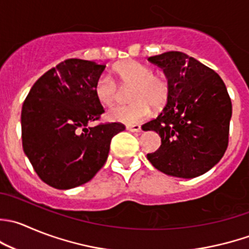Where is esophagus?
Wrapping results in <instances>:
<instances>
[{
    "mask_svg": "<svg viewBox=\"0 0 249 249\" xmlns=\"http://www.w3.org/2000/svg\"><path fill=\"white\" fill-rule=\"evenodd\" d=\"M126 130H129V131H131V132H140V131H141V126H140L139 124L127 125Z\"/></svg>",
    "mask_w": 249,
    "mask_h": 249,
    "instance_id": "obj_1",
    "label": "esophagus"
}]
</instances>
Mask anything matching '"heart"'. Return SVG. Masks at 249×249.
I'll return each mask as SVG.
<instances>
[{
    "mask_svg": "<svg viewBox=\"0 0 249 249\" xmlns=\"http://www.w3.org/2000/svg\"><path fill=\"white\" fill-rule=\"evenodd\" d=\"M123 89H131V105L114 106L108 110V118L124 124H137L151 115L152 107L161 109L170 96V84L165 75L153 73L151 67L136 60L122 63L115 69ZM95 96L103 106H109L119 97L117 81L108 74H102L95 83Z\"/></svg>",
    "mask_w": 249,
    "mask_h": 249,
    "instance_id": "obj_1",
    "label": "heart"
}]
</instances>
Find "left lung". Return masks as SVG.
Here are the masks:
<instances>
[{
  "label": "left lung",
  "instance_id": "1",
  "mask_svg": "<svg viewBox=\"0 0 249 249\" xmlns=\"http://www.w3.org/2000/svg\"><path fill=\"white\" fill-rule=\"evenodd\" d=\"M163 69L170 96L160 114L144 124L161 144L147 154L166 175L192 178L211 170L225 153L232 105L220 76L194 57L178 51L149 57Z\"/></svg>",
  "mask_w": 249,
  "mask_h": 249
}]
</instances>
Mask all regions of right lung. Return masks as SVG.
<instances>
[{
	"label": "right lung",
	"instance_id": "obj_1",
	"mask_svg": "<svg viewBox=\"0 0 249 249\" xmlns=\"http://www.w3.org/2000/svg\"><path fill=\"white\" fill-rule=\"evenodd\" d=\"M105 68L92 60H64L46 71L24 101V153L38 178L54 189L90 181L105 165L113 136L125 130L120 123L89 126L105 113L93 91Z\"/></svg>",
	"mask_w": 249,
	"mask_h": 249
}]
</instances>
